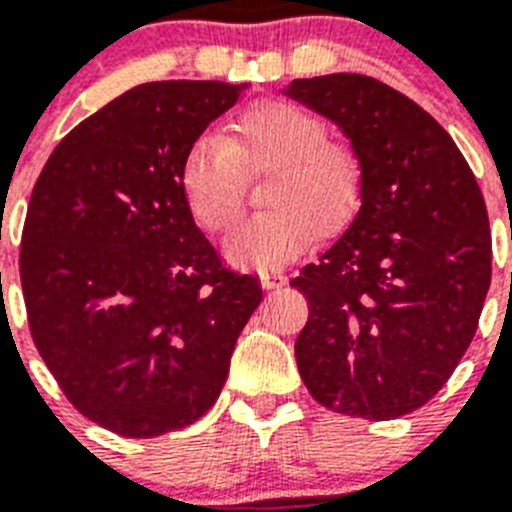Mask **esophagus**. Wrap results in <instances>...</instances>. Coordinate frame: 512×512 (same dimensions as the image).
I'll return each instance as SVG.
<instances>
[{
	"instance_id": "1",
	"label": "esophagus",
	"mask_w": 512,
	"mask_h": 512,
	"mask_svg": "<svg viewBox=\"0 0 512 512\" xmlns=\"http://www.w3.org/2000/svg\"><path fill=\"white\" fill-rule=\"evenodd\" d=\"M259 279H261V287H264V289H279V287H284V284H287V277H284L282 271H277V269L261 271Z\"/></svg>"
}]
</instances>
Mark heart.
<instances>
[{
  "label": "heart",
  "instance_id": "heart-1",
  "mask_svg": "<svg viewBox=\"0 0 512 512\" xmlns=\"http://www.w3.org/2000/svg\"><path fill=\"white\" fill-rule=\"evenodd\" d=\"M271 169L261 200L223 251L241 269H274L320 235L351 223L364 192V164L348 140L330 138L320 115L287 99H264L233 117L223 135H200L179 166V189L207 233L230 228L243 200V174Z\"/></svg>",
  "mask_w": 512,
  "mask_h": 512
}]
</instances>
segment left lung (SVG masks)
<instances>
[{"mask_svg":"<svg viewBox=\"0 0 512 512\" xmlns=\"http://www.w3.org/2000/svg\"><path fill=\"white\" fill-rule=\"evenodd\" d=\"M287 94L341 125L364 164L351 228L292 279L310 307L297 369L333 413L400 418L449 382L477 333L492 279L485 197L451 135L382 81L328 74Z\"/></svg>","mask_w":512,"mask_h":512,"instance_id":"left-lung-1","label":"left lung"}]
</instances>
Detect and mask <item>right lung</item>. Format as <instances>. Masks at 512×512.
<instances>
[{
    "label": "right lung",
    "instance_id": "right-lung-1",
    "mask_svg": "<svg viewBox=\"0 0 512 512\" xmlns=\"http://www.w3.org/2000/svg\"><path fill=\"white\" fill-rule=\"evenodd\" d=\"M241 87L151 81L79 122L27 205L20 282L27 325L58 387L117 436L200 420L261 302L194 225L179 166Z\"/></svg>",
    "mask_w": 512,
    "mask_h": 512
}]
</instances>
